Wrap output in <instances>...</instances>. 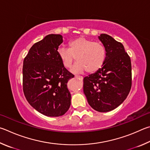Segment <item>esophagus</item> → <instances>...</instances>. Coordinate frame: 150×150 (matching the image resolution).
I'll list each match as a JSON object with an SVG mask.
<instances>
[{"instance_id": "1", "label": "esophagus", "mask_w": 150, "mask_h": 150, "mask_svg": "<svg viewBox=\"0 0 150 150\" xmlns=\"http://www.w3.org/2000/svg\"><path fill=\"white\" fill-rule=\"evenodd\" d=\"M75 78H78V79L80 80H83V77L81 76L75 75Z\"/></svg>"}]
</instances>
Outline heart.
<instances>
[{"mask_svg": "<svg viewBox=\"0 0 150 150\" xmlns=\"http://www.w3.org/2000/svg\"><path fill=\"white\" fill-rule=\"evenodd\" d=\"M69 48L62 47L57 53L62 66L67 68L72 67L76 59L78 62L72 68L73 73L87 72L93 74L98 72L105 62L107 52L105 47L99 42L83 37H79L68 43Z\"/></svg>", "mask_w": 150, "mask_h": 150, "instance_id": "heart-1", "label": "heart"}]
</instances>
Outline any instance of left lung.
I'll return each instance as SVG.
<instances>
[{"instance_id":"obj_1","label":"left lung","mask_w":150,"mask_h":150,"mask_svg":"<svg viewBox=\"0 0 150 150\" xmlns=\"http://www.w3.org/2000/svg\"><path fill=\"white\" fill-rule=\"evenodd\" d=\"M99 40L105 47V62L100 70L83 78V93L93 109L108 112L124 101L132 86V66L123 45L107 34Z\"/></svg>"}]
</instances>
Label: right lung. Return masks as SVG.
I'll return each mask as SVG.
<instances>
[{
    "instance_id": "right-lung-1",
    "label": "right lung",
    "mask_w": 150,
    "mask_h": 150,
    "mask_svg": "<svg viewBox=\"0 0 150 150\" xmlns=\"http://www.w3.org/2000/svg\"><path fill=\"white\" fill-rule=\"evenodd\" d=\"M62 36L50 34L31 47L23 62V91L28 103L47 117H60L70 108L67 82L74 77L58 56Z\"/></svg>"
}]
</instances>
